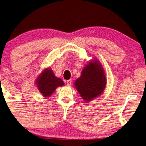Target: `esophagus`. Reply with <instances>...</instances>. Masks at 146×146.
Listing matches in <instances>:
<instances>
[{
	"instance_id": "obj_1",
	"label": "esophagus",
	"mask_w": 146,
	"mask_h": 146,
	"mask_svg": "<svg viewBox=\"0 0 146 146\" xmlns=\"http://www.w3.org/2000/svg\"><path fill=\"white\" fill-rule=\"evenodd\" d=\"M66 85H68V86L71 85V80H66Z\"/></svg>"
}]
</instances>
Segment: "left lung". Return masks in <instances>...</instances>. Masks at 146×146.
<instances>
[{
	"label": "left lung",
	"instance_id": "8db88e82",
	"mask_svg": "<svg viewBox=\"0 0 146 146\" xmlns=\"http://www.w3.org/2000/svg\"><path fill=\"white\" fill-rule=\"evenodd\" d=\"M106 83L104 68L98 60H95L86 65L74 85L83 100L90 102L103 93Z\"/></svg>",
	"mask_w": 146,
	"mask_h": 146
}]
</instances>
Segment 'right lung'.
<instances>
[{
	"label": "right lung",
	"mask_w": 146,
	"mask_h": 146,
	"mask_svg": "<svg viewBox=\"0 0 146 146\" xmlns=\"http://www.w3.org/2000/svg\"><path fill=\"white\" fill-rule=\"evenodd\" d=\"M36 83L40 93L44 97L51 96L56 88L64 84L63 80L54 75L53 71L49 68H46L42 71L36 78Z\"/></svg>",
	"instance_id": "obj_1"
}]
</instances>
